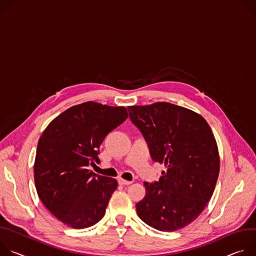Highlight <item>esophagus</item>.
I'll use <instances>...</instances> for the list:
<instances>
[{
  "label": "esophagus",
  "mask_w": 256,
  "mask_h": 256,
  "mask_svg": "<svg viewBox=\"0 0 256 256\" xmlns=\"http://www.w3.org/2000/svg\"><path fill=\"white\" fill-rule=\"evenodd\" d=\"M118 182L120 185H130L132 183L131 181H127V180H123V179H119Z\"/></svg>",
  "instance_id": "1"
}]
</instances>
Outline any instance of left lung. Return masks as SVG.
I'll list each match as a JSON object with an SVG mask.
<instances>
[{
  "label": "left lung",
  "instance_id": "1",
  "mask_svg": "<svg viewBox=\"0 0 256 256\" xmlns=\"http://www.w3.org/2000/svg\"><path fill=\"white\" fill-rule=\"evenodd\" d=\"M128 110L152 160L166 166L158 181L144 183L138 216L158 231L182 229L202 212L216 184L220 158L212 131L200 115L170 102Z\"/></svg>",
  "mask_w": 256,
  "mask_h": 256
}]
</instances>
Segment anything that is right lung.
<instances>
[{"mask_svg": "<svg viewBox=\"0 0 256 256\" xmlns=\"http://www.w3.org/2000/svg\"><path fill=\"white\" fill-rule=\"evenodd\" d=\"M127 117L124 106L83 102L54 119L38 140L34 162L38 197L73 229L88 228L104 216L118 182L88 168L100 162L104 139Z\"/></svg>", "mask_w": 256, "mask_h": 256, "instance_id": "obj_1", "label": "right lung"}]
</instances>
